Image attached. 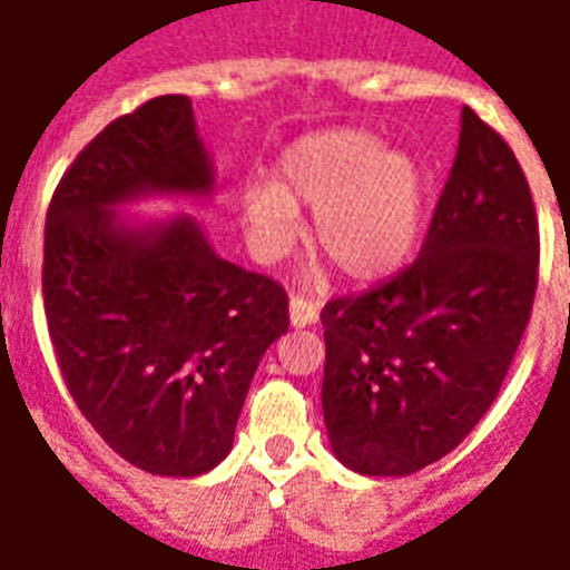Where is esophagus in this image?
<instances>
[{"instance_id":"esophagus-1","label":"esophagus","mask_w":570,"mask_h":570,"mask_svg":"<svg viewBox=\"0 0 570 570\" xmlns=\"http://www.w3.org/2000/svg\"><path fill=\"white\" fill-rule=\"evenodd\" d=\"M316 320H320V304L311 302V298H302V295L289 298V322H293V328H307Z\"/></svg>"}]
</instances>
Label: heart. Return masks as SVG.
Instances as JSON below:
<instances>
[{
  "instance_id": "b5f03b06",
  "label": "heart",
  "mask_w": 570,
  "mask_h": 570,
  "mask_svg": "<svg viewBox=\"0 0 570 570\" xmlns=\"http://www.w3.org/2000/svg\"><path fill=\"white\" fill-rule=\"evenodd\" d=\"M298 206L313 213L320 250L355 281L396 272L423 227L425 177L407 154L384 150L364 129L298 138L277 159V180H248L239 218L250 254L284 257L302 233Z\"/></svg>"
}]
</instances>
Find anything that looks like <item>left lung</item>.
<instances>
[{"label": "left lung", "instance_id": "left-lung-1", "mask_svg": "<svg viewBox=\"0 0 570 570\" xmlns=\"http://www.w3.org/2000/svg\"><path fill=\"white\" fill-rule=\"evenodd\" d=\"M535 286L530 183L512 147L464 106L414 263L322 311L334 455L364 476H407L455 450L503 387Z\"/></svg>", "mask_w": 570, "mask_h": 570}]
</instances>
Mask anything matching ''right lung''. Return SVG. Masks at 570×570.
Instances as JSON below:
<instances>
[{"instance_id":"right-lung-1","label":"right lung","mask_w":570,"mask_h":570,"mask_svg":"<svg viewBox=\"0 0 570 570\" xmlns=\"http://www.w3.org/2000/svg\"><path fill=\"white\" fill-rule=\"evenodd\" d=\"M213 189L191 100L165 94L111 120L47 209L43 311L67 390L120 459L156 476L227 459L259 357L289 328L284 286L218 257L191 215L120 213Z\"/></svg>"}]
</instances>
